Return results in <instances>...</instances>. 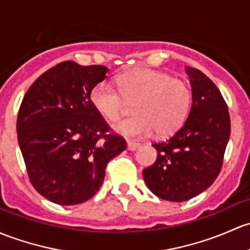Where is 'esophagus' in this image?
<instances>
[{"instance_id":"34e87169","label":"esophagus","mask_w":250,"mask_h":250,"mask_svg":"<svg viewBox=\"0 0 250 250\" xmlns=\"http://www.w3.org/2000/svg\"><path fill=\"white\" fill-rule=\"evenodd\" d=\"M127 147H128V149H129V151H135L136 148H139V147H140V144L134 143V141H128Z\"/></svg>"}]
</instances>
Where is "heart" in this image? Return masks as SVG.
Returning a JSON list of instances; mask_svg holds the SVG:
<instances>
[{
    "label": "heart",
    "mask_w": 250,
    "mask_h": 250,
    "mask_svg": "<svg viewBox=\"0 0 250 250\" xmlns=\"http://www.w3.org/2000/svg\"><path fill=\"white\" fill-rule=\"evenodd\" d=\"M118 91L106 81L91 91L94 109L115 122L122 116L127 102L133 105V117L115 125V130L128 138H141L156 132L167 136L180 129L191 105V92L185 81L152 69H135L117 79Z\"/></svg>",
    "instance_id": "b5f03b06"
}]
</instances>
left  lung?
<instances>
[{
    "instance_id": "1",
    "label": "left lung",
    "mask_w": 250,
    "mask_h": 250,
    "mask_svg": "<svg viewBox=\"0 0 250 250\" xmlns=\"http://www.w3.org/2000/svg\"><path fill=\"white\" fill-rule=\"evenodd\" d=\"M191 86L187 121L167 141L153 144L158 156L143 171L147 187L160 199L182 202L206 190L222 170L230 138L228 105L213 81L186 67Z\"/></svg>"
}]
</instances>
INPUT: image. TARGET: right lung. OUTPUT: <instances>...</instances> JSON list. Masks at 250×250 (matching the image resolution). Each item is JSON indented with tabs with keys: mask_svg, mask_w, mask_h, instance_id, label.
I'll return each instance as SVG.
<instances>
[{
	"mask_svg": "<svg viewBox=\"0 0 250 250\" xmlns=\"http://www.w3.org/2000/svg\"><path fill=\"white\" fill-rule=\"evenodd\" d=\"M107 70L61 62L37 79L20 105L18 141L28 178L55 204L91 199L103 185L107 163L127 148L91 103L92 88Z\"/></svg>",
	"mask_w": 250,
	"mask_h": 250,
	"instance_id": "add662e5",
	"label": "right lung"
}]
</instances>
